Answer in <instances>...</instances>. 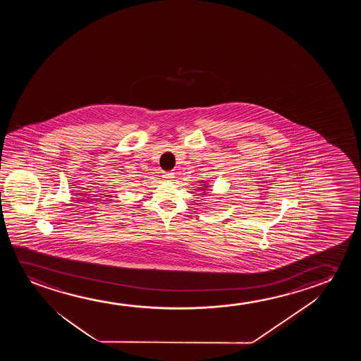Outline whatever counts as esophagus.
I'll list each match as a JSON object with an SVG mask.
<instances>
[{
  "label": "esophagus",
  "mask_w": 361,
  "mask_h": 361,
  "mask_svg": "<svg viewBox=\"0 0 361 361\" xmlns=\"http://www.w3.org/2000/svg\"><path fill=\"white\" fill-rule=\"evenodd\" d=\"M163 178H165L166 181H173V178H175V176H173V173H164Z\"/></svg>",
  "instance_id": "esophagus-1"
}]
</instances>
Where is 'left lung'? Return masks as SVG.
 Listing matches in <instances>:
<instances>
[{"label":"left lung","mask_w":361,"mask_h":361,"mask_svg":"<svg viewBox=\"0 0 361 361\" xmlns=\"http://www.w3.org/2000/svg\"><path fill=\"white\" fill-rule=\"evenodd\" d=\"M203 183L202 191H206V190H208V188H209V186H207V183ZM203 195H204V193H203Z\"/></svg>","instance_id":"left-lung-1"}]
</instances>
